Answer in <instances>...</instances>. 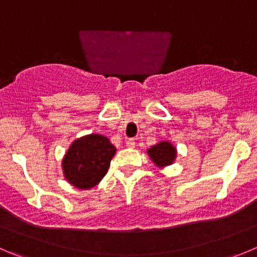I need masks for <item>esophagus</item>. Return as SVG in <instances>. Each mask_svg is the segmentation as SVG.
Segmentation results:
<instances>
[{"mask_svg":"<svg viewBox=\"0 0 257 257\" xmlns=\"http://www.w3.org/2000/svg\"><path fill=\"white\" fill-rule=\"evenodd\" d=\"M125 145H126V147H128V148L136 147V142H134V140H128V141H126Z\"/></svg>","mask_w":257,"mask_h":257,"instance_id":"esophagus-1","label":"esophagus"}]
</instances>
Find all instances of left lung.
Instances as JSON below:
<instances>
[{
  "label": "left lung",
  "instance_id": "left-lung-1",
  "mask_svg": "<svg viewBox=\"0 0 257 257\" xmlns=\"http://www.w3.org/2000/svg\"><path fill=\"white\" fill-rule=\"evenodd\" d=\"M147 155L150 156L155 166L162 170L174 164L177 157V150L170 141H161L148 148Z\"/></svg>",
  "mask_w": 257,
  "mask_h": 257
}]
</instances>
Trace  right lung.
I'll return each mask as SVG.
<instances>
[{
	"instance_id": "obj_1",
	"label": "right lung",
	"mask_w": 257,
	"mask_h": 257,
	"mask_svg": "<svg viewBox=\"0 0 257 257\" xmlns=\"http://www.w3.org/2000/svg\"><path fill=\"white\" fill-rule=\"evenodd\" d=\"M116 148L102 134L91 133L74 140L62 160L64 179L74 188L88 190L102 180Z\"/></svg>"
}]
</instances>
